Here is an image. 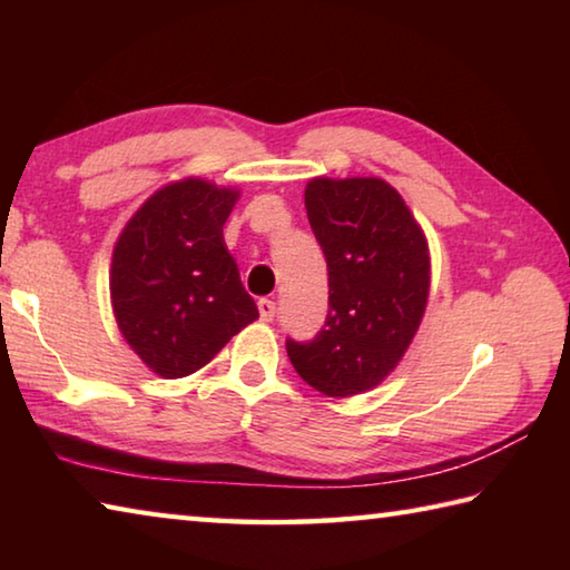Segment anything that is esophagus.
<instances>
[{"instance_id":"1","label":"esophagus","mask_w":570,"mask_h":570,"mask_svg":"<svg viewBox=\"0 0 570 570\" xmlns=\"http://www.w3.org/2000/svg\"><path fill=\"white\" fill-rule=\"evenodd\" d=\"M258 316H262V322H274L276 304L272 298H262V302H258Z\"/></svg>"}]
</instances>
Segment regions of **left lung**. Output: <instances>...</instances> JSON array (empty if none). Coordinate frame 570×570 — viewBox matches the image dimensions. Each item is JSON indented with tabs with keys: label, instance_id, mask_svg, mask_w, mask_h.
Wrapping results in <instances>:
<instances>
[{
	"label": "left lung",
	"instance_id": "8db88e82",
	"mask_svg": "<svg viewBox=\"0 0 570 570\" xmlns=\"http://www.w3.org/2000/svg\"><path fill=\"white\" fill-rule=\"evenodd\" d=\"M308 224L330 268V314L288 360L326 397L374 390L400 364L428 308L430 248L404 198L382 178H312Z\"/></svg>",
	"mask_w": 570,
	"mask_h": 570
}]
</instances>
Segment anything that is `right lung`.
Returning a JSON list of instances; mask_svg holds the SVG:
<instances>
[{
    "label": "right lung",
    "instance_id": "1",
    "mask_svg": "<svg viewBox=\"0 0 570 570\" xmlns=\"http://www.w3.org/2000/svg\"><path fill=\"white\" fill-rule=\"evenodd\" d=\"M240 193L204 178L158 188L120 230L110 264V302L122 340L150 372H198L258 320L240 284L224 224Z\"/></svg>",
    "mask_w": 570,
    "mask_h": 570
}]
</instances>
